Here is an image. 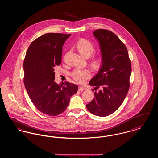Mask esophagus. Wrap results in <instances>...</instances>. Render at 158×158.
<instances>
[{
  "instance_id": "1",
  "label": "esophagus",
  "mask_w": 158,
  "mask_h": 158,
  "mask_svg": "<svg viewBox=\"0 0 158 158\" xmlns=\"http://www.w3.org/2000/svg\"><path fill=\"white\" fill-rule=\"evenodd\" d=\"M78 90H79V91H81V92H82L83 90H85V89L83 88V86H79V89H78Z\"/></svg>"
}]
</instances>
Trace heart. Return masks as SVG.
Listing matches in <instances>:
<instances>
[{
  "mask_svg": "<svg viewBox=\"0 0 158 158\" xmlns=\"http://www.w3.org/2000/svg\"><path fill=\"white\" fill-rule=\"evenodd\" d=\"M79 53L85 57H89L95 51V47L89 41L81 39L76 44ZM102 61L100 58H95L92 60V64L94 68H99L101 64ZM72 76L77 82L83 83L86 79L91 76V72L88 69H77L72 73Z\"/></svg>",
  "mask_w": 158,
  "mask_h": 158,
  "instance_id": "heart-1",
  "label": "heart"
}]
</instances>
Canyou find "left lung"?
<instances>
[{
  "label": "left lung",
  "mask_w": 158,
  "mask_h": 158,
  "mask_svg": "<svg viewBox=\"0 0 158 158\" xmlns=\"http://www.w3.org/2000/svg\"><path fill=\"white\" fill-rule=\"evenodd\" d=\"M93 35L99 42L102 63L89 84L101 89L94 92L86 108L95 115L106 117L120 106L127 94L131 65L126 47L113 32L99 29Z\"/></svg>",
  "instance_id": "obj_1"
}]
</instances>
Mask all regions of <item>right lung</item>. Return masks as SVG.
Masks as SVG:
<instances>
[{"label": "right lung", "mask_w": 158, "mask_h": 158, "mask_svg": "<svg viewBox=\"0 0 158 158\" xmlns=\"http://www.w3.org/2000/svg\"><path fill=\"white\" fill-rule=\"evenodd\" d=\"M71 34L47 33L31 43L23 61L24 85L30 98L41 113L56 116L63 113L78 86L54 82V67L60 65L63 46Z\"/></svg>", "instance_id": "right-lung-1"}]
</instances>
